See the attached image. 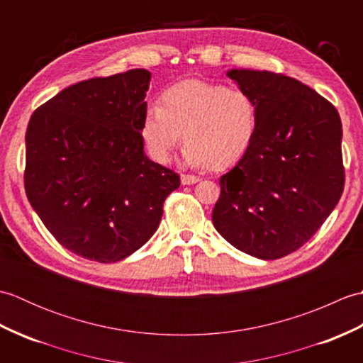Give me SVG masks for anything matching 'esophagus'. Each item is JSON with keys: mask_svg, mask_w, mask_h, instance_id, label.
<instances>
[{"mask_svg": "<svg viewBox=\"0 0 363 363\" xmlns=\"http://www.w3.org/2000/svg\"><path fill=\"white\" fill-rule=\"evenodd\" d=\"M198 181H199V177L194 176V174H182L181 176L182 186H191V184H196Z\"/></svg>", "mask_w": 363, "mask_h": 363, "instance_id": "34e87169", "label": "esophagus"}]
</instances>
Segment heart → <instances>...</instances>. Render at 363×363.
<instances>
[{"label": "heart", "mask_w": 363, "mask_h": 363, "mask_svg": "<svg viewBox=\"0 0 363 363\" xmlns=\"http://www.w3.org/2000/svg\"><path fill=\"white\" fill-rule=\"evenodd\" d=\"M257 129L259 109L248 91L186 81L167 89L160 106L146 109L142 138L159 164L169 162L184 135L189 165L226 168L250 150Z\"/></svg>", "instance_id": "1"}]
</instances>
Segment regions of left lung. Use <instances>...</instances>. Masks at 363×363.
Returning a JSON list of instances; mask_svg holds the SVG:
<instances>
[{"label": "left lung", "instance_id": "8db88e82", "mask_svg": "<svg viewBox=\"0 0 363 363\" xmlns=\"http://www.w3.org/2000/svg\"><path fill=\"white\" fill-rule=\"evenodd\" d=\"M259 109L250 150L220 177L212 221L250 256L274 260L317 233L343 194L342 121L335 107L298 79L229 70Z\"/></svg>", "mask_w": 363, "mask_h": 363}]
</instances>
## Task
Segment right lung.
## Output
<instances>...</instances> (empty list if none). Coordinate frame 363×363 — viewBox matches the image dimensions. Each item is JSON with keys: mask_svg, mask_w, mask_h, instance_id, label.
Listing matches in <instances>:
<instances>
[{"mask_svg": "<svg viewBox=\"0 0 363 363\" xmlns=\"http://www.w3.org/2000/svg\"><path fill=\"white\" fill-rule=\"evenodd\" d=\"M150 79L135 68L73 84L29 120L26 196L76 256L101 264L130 256L156 233L165 198L181 186L143 151Z\"/></svg>", "mask_w": 363, "mask_h": 363, "instance_id": "1", "label": "right lung"}]
</instances>
